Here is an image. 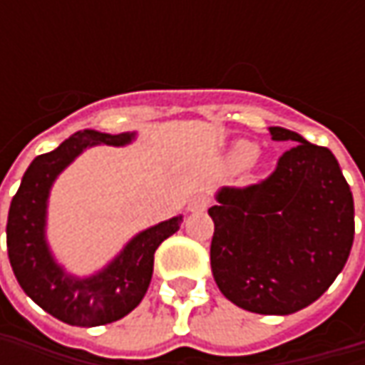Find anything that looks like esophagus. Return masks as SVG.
Instances as JSON below:
<instances>
[{"label":"esophagus","instance_id":"1","mask_svg":"<svg viewBox=\"0 0 365 365\" xmlns=\"http://www.w3.org/2000/svg\"><path fill=\"white\" fill-rule=\"evenodd\" d=\"M209 203H211V199L207 195H197L189 203V209L190 211H205L209 207Z\"/></svg>","mask_w":365,"mask_h":365}]
</instances>
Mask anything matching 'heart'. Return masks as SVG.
Returning a JSON list of instances; mask_svg holds the SVG:
<instances>
[{"instance_id":"heart-1","label":"heart","mask_w":365,"mask_h":365,"mask_svg":"<svg viewBox=\"0 0 365 365\" xmlns=\"http://www.w3.org/2000/svg\"><path fill=\"white\" fill-rule=\"evenodd\" d=\"M256 154H258L256 144L245 142V140H240V142H235L232 146V150H230V162H232L233 166H247L250 162L256 158Z\"/></svg>"}]
</instances>
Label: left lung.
<instances>
[{"mask_svg": "<svg viewBox=\"0 0 365 365\" xmlns=\"http://www.w3.org/2000/svg\"><path fill=\"white\" fill-rule=\"evenodd\" d=\"M287 150L266 180L223 187L209 209L215 223L211 270L233 304L290 315L315 302L344 270L354 244V197L331 150L270 128Z\"/></svg>", "mask_w": 365, "mask_h": 365, "instance_id": "1", "label": "left lung"}]
</instances>
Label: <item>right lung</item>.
Masks as SVG:
<instances>
[{
  "label": "right lung",
  "instance_id": "obj_1",
  "mask_svg": "<svg viewBox=\"0 0 365 365\" xmlns=\"http://www.w3.org/2000/svg\"><path fill=\"white\" fill-rule=\"evenodd\" d=\"M135 133H101L83 130L56 150L36 156L24 173L7 213V256L20 287L32 301L58 321L75 327L113 323L144 299L158 245L180 230L182 215L152 225L125 244L103 270L87 278L66 272L46 242V207L52 182L83 150L99 144L125 146Z\"/></svg>",
  "mask_w": 365,
  "mask_h": 365
}]
</instances>
